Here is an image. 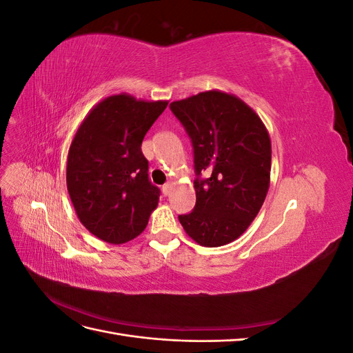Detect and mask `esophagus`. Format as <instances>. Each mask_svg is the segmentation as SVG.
<instances>
[{"instance_id":"1","label":"esophagus","mask_w":353,"mask_h":353,"mask_svg":"<svg viewBox=\"0 0 353 353\" xmlns=\"http://www.w3.org/2000/svg\"><path fill=\"white\" fill-rule=\"evenodd\" d=\"M170 190H172V184H165V185L162 187V191H163L165 196H169V194H170Z\"/></svg>"}]
</instances>
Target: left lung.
Wrapping results in <instances>:
<instances>
[{
    "label": "left lung",
    "mask_w": 353,
    "mask_h": 353,
    "mask_svg": "<svg viewBox=\"0 0 353 353\" xmlns=\"http://www.w3.org/2000/svg\"><path fill=\"white\" fill-rule=\"evenodd\" d=\"M169 108L193 144L197 175L196 206L178 219L200 245H225L249 228L268 193L270 134L253 109L222 91L199 92Z\"/></svg>",
    "instance_id": "8db88e82"
}]
</instances>
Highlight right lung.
<instances>
[{"instance_id": "add662e5", "label": "right lung", "mask_w": 353, "mask_h": 353, "mask_svg": "<svg viewBox=\"0 0 353 353\" xmlns=\"http://www.w3.org/2000/svg\"><path fill=\"white\" fill-rule=\"evenodd\" d=\"M168 101L117 94L94 105L74 134L66 183L82 225L110 244L135 239L157 208L160 190L148 179L144 135Z\"/></svg>"}]
</instances>
